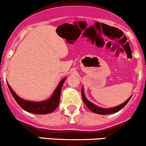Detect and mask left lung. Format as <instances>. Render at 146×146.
Masks as SVG:
<instances>
[{
  "instance_id": "left-lung-1",
  "label": "left lung",
  "mask_w": 146,
  "mask_h": 146,
  "mask_svg": "<svg viewBox=\"0 0 146 146\" xmlns=\"http://www.w3.org/2000/svg\"><path fill=\"white\" fill-rule=\"evenodd\" d=\"M131 97L128 98L125 102H124L123 104H120V105L117 106H114V107H112V108H108V109H105V108H101V107L95 105L93 104V103H91L90 101H88V99L86 98L85 96V93H84V89L83 88H82V100H83L84 103L85 104V105L87 106L88 109H90V111H92L94 113H98V114H102V115H106V114H111V113H116V112L119 111L121 110L122 108L126 106V104L129 102V101L130 100Z\"/></svg>"
}]
</instances>
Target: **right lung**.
I'll list each match as a JSON object with an SVG mask.
<instances>
[{
	"label": "right lung",
	"instance_id": "add662e5",
	"mask_svg": "<svg viewBox=\"0 0 146 146\" xmlns=\"http://www.w3.org/2000/svg\"><path fill=\"white\" fill-rule=\"evenodd\" d=\"M66 79V77L62 79V80L59 82V84L56 88L50 98L42 101H32L22 99L16 94L15 92L11 88L8 82L7 84L9 90H10L11 93L13 96L15 101L24 110L29 112V113H35V114H47V113H52L58 106V104L60 102V95H61V88H62V86Z\"/></svg>",
	"mask_w": 146,
	"mask_h": 146
}]
</instances>
